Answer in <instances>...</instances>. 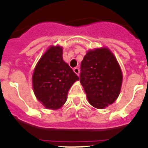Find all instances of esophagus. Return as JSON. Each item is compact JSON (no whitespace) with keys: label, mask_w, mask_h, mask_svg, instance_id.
Here are the masks:
<instances>
[{"label":"esophagus","mask_w":148,"mask_h":148,"mask_svg":"<svg viewBox=\"0 0 148 148\" xmlns=\"http://www.w3.org/2000/svg\"><path fill=\"white\" fill-rule=\"evenodd\" d=\"M73 71H74V73H75V74H77L78 75H79V73H80V70H79L78 67L74 68V69H73Z\"/></svg>","instance_id":"1"}]
</instances>
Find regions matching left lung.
Listing matches in <instances>:
<instances>
[{"mask_svg": "<svg viewBox=\"0 0 148 148\" xmlns=\"http://www.w3.org/2000/svg\"><path fill=\"white\" fill-rule=\"evenodd\" d=\"M80 82L89 103L94 108L103 109L117 99L122 73L109 49L98 48L87 52L81 63Z\"/></svg>", "mask_w": 148, "mask_h": 148, "instance_id": "1", "label": "left lung"}]
</instances>
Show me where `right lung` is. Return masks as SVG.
Instances as JSON below:
<instances>
[{
  "label": "right lung",
  "mask_w": 148,
  "mask_h": 148,
  "mask_svg": "<svg viewBox=\"0 0 148 148\" xmlns=\"http://www.w3.org/2000/svg\"><path fill=\"white\" fill-rule=\"evenodd\" d=\"M61 47H50L35 66L32 75L34 93L47 109H59L67 92L79 78L62 58Z\"/></svg>",
  "instance_id": "1"
}]
</instances>
